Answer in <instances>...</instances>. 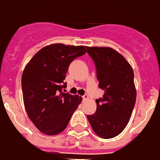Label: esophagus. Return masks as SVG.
Segmentation results:
<instances>
[{"instance_id": "obj_1", "label": "esophagus", "mask_w": 160, "mask_h": 160, "mask_svg": "<svg viewBox=\"0 0 160 160\" xmlns=\"http://www.w3.org/2000/svg\"><path fill=\"white\" fill-rule=\"evenodd\" d=\"M82 99H83V101H87V100H88V94H84V95L82 96Z\"/></svg>"}]
</instances>
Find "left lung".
Masks as SVG:
<instances>
[{
  "mask_svg": "<svg viewBox=\"0 0 160 160\" xmlns=\"http://www.w3.org/2000/svg\"><path fill=\"white\" fill-rule=\"evenodd\" d=\"M97 71L99 87L104 90L96 100V112L88 115L94 133L110 139L125 129L136 100L134 72L121 53L109 47H87Z\"/></svg>",
  "mask_w": 160,
  "mask_h": 160,
  "instance_id": "left-lung-1",
  "label": "left lung"
}]
</instances>
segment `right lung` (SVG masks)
I'll list each match as a JSON object with an SVG mask.
<instances>
[{
	"instance_id": "obj_1",
	"label": "right lung",
	"mask_w": 160,
	"mask_h": 160,
	"mask_svg": "<svg viewBox=\"0 0 160 160\" xmlns=\"http://www.w3.org/2000/svg\"><path fill=\"white\" fill-rule=\"evenodd\" d=\"M87 47L54 43L31 58L22 74V91L28 117L48 136L61 133L68 125L82 98L63 93L69 65L87 52ZM64 85H62V83Z\"/></svg>"
}]
</instances>
